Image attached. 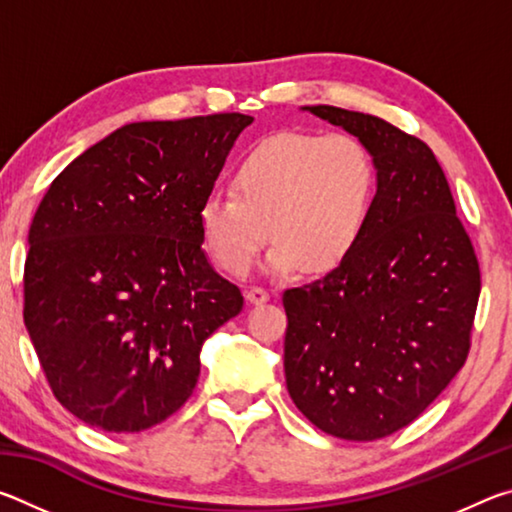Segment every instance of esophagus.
I'll return each instance as SVG.
<instances>
[{
	"label": "esophagus",
	"instance_id": "34e87169",
	"mask_svg": "<svg viewBox=\"0 0 512 512\" xmlns=\"http://www.w3.org/2000/svg\"><path fill=\"white\" fill-rule=\"evenodd\" d=\"M271 298L268 296V291L262 289V287H250L246 289V300L253 302V305H264V302Z\"/></svg>",
	"mask_w": 512,
	"mask_h": 512
}]
</instances>
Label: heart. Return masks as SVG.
Here are the masks:
<instances>
[{
	"mask_svg": "<svg viewBox=\"0 0 512 512\" xmlns=\"http://www.w3.org/2000/svg\"><path fill=\"white\" fill-rule=\"evenodd\" d=\"M232 194L198 207V235L221 271L246 275L266 244L273 273H327L343 264L366 230L375 164L348 133L284 131L266 137L230 176Z\"/></svg>",
	"mask_w": 512,
	"mask_h": 512,
	"instance_id": "obj_1",
	"label": "heart"
}]
</instances>
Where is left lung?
<instances>
[{"label":"left lung","mask_w":512,"mask_h":512,"mask_svg":"<svg viewBox=\"0 0 512 512\" xmlns=\"http://www.w3.org/2000/svg\"><path fill=\"white\" fill-rule=\"evenodd\" d=\"M302 110L366 146L377 194L352 255L284 291V375L291 400L320 431L377 440L411 424L463 368L479 259L427 144L363 112Z\"/></svg>","instance_id":"left-lung-1"}]
</instances>
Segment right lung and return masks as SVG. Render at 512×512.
I'll list each match as a JSON object with an SVG mask.
<instances>
[{
    "label": "right lung",
    "mask_w": 512,
    "mask_h": 512,
    "mask_svg": "<svg viewBox=\"0 0 512 512\" xmlns=\"http://www.w3.org/2000/svg\"><path fill=\"white\" fill-rule=\"evenodd\" d=\"M250 124L239 112L126 124L38 205L24 325L56 400L90 427L137 433L176 413L205 339L244 307L207 262L196 216Z\"/></svg>",
    "instance_id": "add662e5"
}]
</instances>
